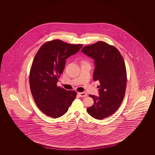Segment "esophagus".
Masks as SVG:
<instances>
[{"label": "esophagus", "mask_w": 155, "mask_h": 155, "mask_svg": "<svg viewBox=\"0 0 155 155\" xmlns=\"http://www.w3.org/2000/svg\"><path fill=\"white\" fill-rule=\"evenodd\" d=\"M78 94L80 97H85L87 96V94L85 92H78Z\"/></svg>", "instance_id": "1"}]
</instances>
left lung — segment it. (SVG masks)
I'll use <instances>...</instances> for the list:
<instances>
[{"instance_id":"8db88e82","label":"left lung","mask_w":155,"mask_h":155,"mask_svg":"<svg viewBox=\"0 0 155 155\" xmlns=\"http://www.w3.org/2000/svg\"><path fill=\"white\" fill-rule=\"evenodd\" d=\"M81 52L94 60L93 79L100 82L99 95H89L94 103L87 111L97 120L109 117L117 110L125 95L127 73L124 59L117 49L102 41L86 46Z\"/></svg>"}]
</instances>
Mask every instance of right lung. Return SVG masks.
Instances as JSON below:
<instances>
[{
  "mask_svg": "<svg viewBox=\"0 0 155 155\" xmlns=\"http://www.w3.org/2000/svg\"><path fill=\"white\" fill-rule=\"evenodd\" d=\"M82 45L68 44L55 39L40 48L34 59L30 74L31 94L45 114L58 118L66 113L76 97L74 91L57 86L66 60L78 52Z\"/></svg>",
  "mask_w": 155,
  "mask_h": 155,
  "instance_id": "1",
  "label": "right lung"
}]
</instances>
